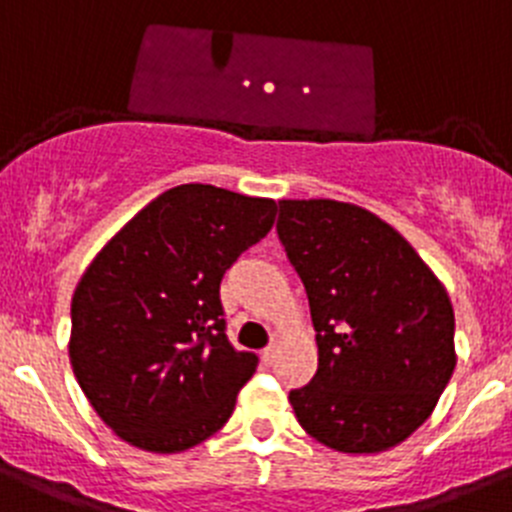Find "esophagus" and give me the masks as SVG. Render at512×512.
<instances>
[{
  "label": "esophagus",
  "mask_w": 512,
  "mask_h": 512,
  "mask_svg": "<svg viewBox=\"0 0 512 512\" xmlns=\"http://www.w3.org/2000/svg\"><path fill=\"white\" fill-rule=\"evenodd\" d=\"M275 353H278V346H275V343H270L267 348H262V364L270 366L272 361H275Z\"/></svg>",
  "instance_id": "obj_1"
}]
</instances>
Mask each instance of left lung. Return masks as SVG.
<instances>
[{
  "label": "left lung",
  "mask_w": 512,
  "mask_h": 512,
  "mask_svg": "<svg viewBox=\"0 0 512 512\" xmlns=\"http://www.w3.org/2000/svg\"><path fill=\"white\" fill-rule=\"evenodd\" d=\"M278 237L318 343V371L290 391L300 427L338 452L389 450L455 371L450 298L414 247L356 204L283 199Z\"/></svg>",
  "instance_id": "1"
}]
</instances>
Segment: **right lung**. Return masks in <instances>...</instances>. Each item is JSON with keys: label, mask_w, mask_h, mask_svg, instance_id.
Wrapping results in <instances>:
<instances>
[{"label": "right lung", "mask_w": 512, "mask_h": 512, "mask_svg": "<svg viewBox=\"0 0 512 512\" xmlns=\"http://www.w3.org/2000/svg\"><path fill=\"white\" fill-rule=\"evenodd\" d=\"M275 212L272 199L181 184L90 262L70 308V364L98 417L128 444L189 450L232 417L260 358L229 343L219 285Z\"/></svg>", "instance_id": "1"}]
</instances>
